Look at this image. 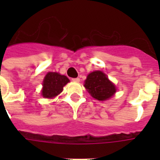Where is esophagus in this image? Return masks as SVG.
Instances as JSON below:
<instances>
[{
	"label": "esophagus",
	"mask_w": 160,
	"mask_h": 160,
	"mask_svg": "<svg viewBox=\"0 0 160 160\" xmlns=\"http://www.w3.org/2000/svg\"><path fill=\"white\" fill-rule=\"evenodd\" d=\"M72 80L74 82H80V78H73Z\"/></svg>",
	"instance_id": "34e87169"
}]
</instances>
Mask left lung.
I'll return each instance as SVG.
<instances>
[{"instance_id": "obj_1", "label": "left lung", "mask_w": 160, "mask_h": 160, "mask_svg": "<svg viewBox=\"0 0 160 160\" xmlns=\"http://www.w3.org/2000/svg\"><path fill=\"white\" fill-rule=\"evenodd\" d=\"M85 87L93 98L98 100H105L116 92L114 84L110 82L105 74L96 70L90 73L85 80Z\"/></svg>"}]
</instances>
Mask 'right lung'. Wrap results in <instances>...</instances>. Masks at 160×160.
I'll use <instances>...</instances> for the list:
<instances>
[{"instance_id": "obj_1", "label": "right lung", "mask_w": 160, "mask_h": 160, "mask_svg": "<svg viewBox=\"0 0 160 160\" xmlns=\"http://www.w3.org/2000/svg\"><path fill=\"white\" fill-rule=\"evenodd\" d=\"M70 80L65 75L56 72H49L43 81L42 95L45 98H53L58 95L63 90Z\"/></svg>"}]
</instances>
